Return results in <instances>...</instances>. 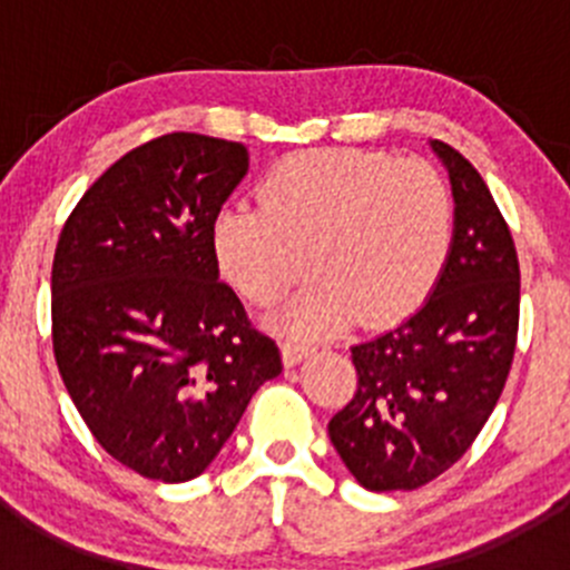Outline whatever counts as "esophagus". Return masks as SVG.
Here are the masks:
<instances>
[{"label":"esophagus","instance_id":"obj_1","mask_svg":"<svg viewBox=\"0 0 570 570\" xmlns=\"http://www.w3.org/2000/svg\"><path fill=\"white\" fill-rule=\"evenodd\" d=\"M308 353H312V350H308V344H303V342H284V344H281V355H284L286 366H297L303 358H308Z\"/></svg>","mask_w":570,"mask_h":570}]
</instances>
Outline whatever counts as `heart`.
Here are the masks:
<instances>
[{
	"label": "heart",
	"mask_w": 570,
	"mask_h": 570,
	"mask_svg": "<svg viewBox=\"0 0 570 570\" xmlns=\"http://www.w3.org/2000/svg\"><path fill=\"white\" fill-rule=\"evenodd\" d=\"M455 237L452 195L439 170L358 148L292 154L262 184V206L217 215L212 243L228 284L253 303L314 278L275 325L301 338L407 320L444 275Z\"/></svg>",
	"instance_id": "1"
}]
</instances>
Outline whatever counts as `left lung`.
<instances>
[{
	"label": "left lung",
	"instance_id": "8db88e82",
	"mask_svg": "<svg viewBox=\"0 0 570 570\" xmlns=\"http://www.w3.org/2000/svg\"><path fill=\"white\" fill-rule=\"evenodd\" d=\"M450 176L455 237L416 314L355 344L358 392L327 422L333 450L366 491H413L444 474L491 416L519 333V256L482 176L430 140Z\"/></svg>",
	"mask_w": 570,
	"mask_h": 570
}]
</instances>
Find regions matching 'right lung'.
<instances>
[{
  "instance_id": "add662e5",
  "label": "right lung",
  "mask_w": 570,
  "mask_h": 570,
  "mask_svg": "<svg viewBox=\"0 0 570 570\" xmlns=\"http://www.w3.org/2000/svg\"><path fill=\"white\" fill-rule=\"evenodd\" d=\"M245 174L239 142L157 137L82 195L57 243V370L96 441L148 480L204 474L281 375L278 347L220 281L212 243Z\"/></svg>"
}]
</instances>
